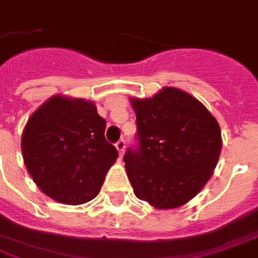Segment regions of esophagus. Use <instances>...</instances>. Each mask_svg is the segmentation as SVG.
Segmentation results:
<instances>
[{
  "label": "esophagus",
  "mask_w": 258,
  "mask_h": 258,
  "mask_svg": "<svg viewBox=\"0 0 258 258\" xmlns=\"http://www.w3.org/2000/svg\"><path fill=\"white\" fill-rule=\"evenodd\" d=\"M116 149L117 151H119V155H123L124 154V149H125V141H124V138H121V139H119L116 143Z\"/></svg>",
  "instance_id": "34e87169"
}]
</instances>
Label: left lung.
Instances as JSON below:
<instances>
[{
  "mask_svg": "<svg viewBox=\"0 0 258 258\" xmlns=\"http://www.w3.org/2000/svg\"><path fill=\"white\" fill-rule=\"evenodd\" d=\"M131 104L137 145L125 150L123 161L135 196L158 209L186 204L216 169L220 125L200 100L171 87Z\"/></svg>",
  "mask_w": 258,
  "mask_h": 258,
  "instance_id": "left-lung-1",
  "label": "left lung"
}]
</instances>
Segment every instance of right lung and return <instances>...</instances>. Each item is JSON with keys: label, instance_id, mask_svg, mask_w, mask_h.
<instances>
[{"label": "right lung", "instance_id": "obj_1", "mask_svg": "<svg viewBox=\"0 0 258 258\" xmlns=\"http://www.w3.org/2000/svg\"><path fill=\"white\" fill-rule=\"evenodd\" d=\"M104 131L105 120L92 101L58 95L44 103L21 139L26 169L42 192L67 205L93 200L119 157Z\"/></svg>", "mask_w": 258, "mask_h": 258}]
</instances>
